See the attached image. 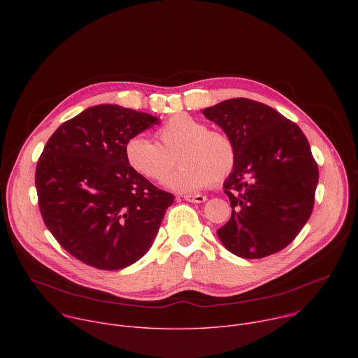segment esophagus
<instances>
[{
	"mask_svg": "<svg viewBox=\"0 0 358 358\" xmlns=\"http://www.w3.org/2000/svg\"><path fill=\"white\" fill-rule=\"evenodd\" d=\"M184 199L188 201V202L201 203L203 201H207V196L206 195H201V194H188V195H184Z\"/></svg>",
	"mask_w": 358,
	"mask_h": 358,
	"instance_id": "34e87169",
	"label": "esophagus"
}]
</instances>
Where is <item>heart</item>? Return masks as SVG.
Instances as JSON below:
<instances>
[{
    "label": "heart",
    "instance_id": "1",
    "mask_svg": "<svg viewBox=\"0 0 358 358\" xmlns=\"http://www.w3.org/2000/svg\"><path fill=\"white\" fill-rule=\"evenodd\" d=\"M157 137L160 144L143 136L130 137L124 145V157L138 176L160 182L178 156L181 167L166 181V187L173 191L191 192L211 181L222 182L235 167L236 155L231 138L188 115L170 117L157 130Z\"/></svg>",
    "mask_w": 358,
    "mask_h": 358
}]
</instances>
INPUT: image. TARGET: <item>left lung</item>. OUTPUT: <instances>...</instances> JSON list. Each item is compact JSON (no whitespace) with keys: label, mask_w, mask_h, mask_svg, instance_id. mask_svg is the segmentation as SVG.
Segmentation results:
<instances>
[{"label":"left lung","mask_w":358,"mask_h":358,"mask_svg":"<svg viewBox=\"0 0 358 358\" xmlns=\"http://www.w3.org/2000/svg\"><path fill=\"white\" fill-rule=\"evenodd\" d=\"M235 147L224 182L232 215L217 234L239 258L286 248L312 215L319 169L297 124L257 100L236 97L202 110Z\"/></svg>","instance_id":"1"}]
</instances>
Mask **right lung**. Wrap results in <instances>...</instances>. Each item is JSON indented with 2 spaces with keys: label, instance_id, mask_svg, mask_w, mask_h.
<instances>
[{
  "label": "right lung",
  "instance_id": "add662e5",
  "mask_svg": "<svg viewBox=\"0 0 358 358\" xmlns=\"http://www.w3.org/2000/svg\"><path fill=\"white\" fill-rule=\"evenodd\" d=\"M160 119L119 105L92 106L48 140L35 173L41 215L72 257L103 271L141 259L174 195L130 169L126 141Z\"/></svg>",
  "mask_w": 358,
  "mask_h": 358
}]
</instances>
